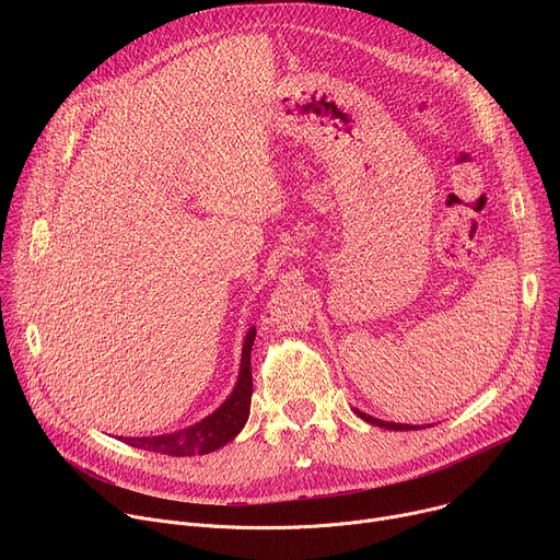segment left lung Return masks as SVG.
I'll return each mask as SVG.
<instances>
[{
	"label": "left lung",
	"instance_id": "1",
	"mask_svg": "<svg viewBox=\"0 0 560 560\" xmlns=\"http://www.w3.org/2000/svg\"><path fill=\"white\" fill-rule=\"evenodd\" d=\"M363 421H368V423H372V425H376V428H385V430H419L417 425H404V423H387V421H378V419H374V417H370V415H365V412H359V410H354Z\"/></svg>",
	"mask_w": 560,
	"mask_h": 560
}]
</instances>
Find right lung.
<instances>
[{
	"label": "right lung",
	"mask_w": 560,
	"mask_h": 560,
	"mask_svg": "<svg viewBox=\"0 0 560 560\" xmlns=\"http://www.w3.org/2000/svg\"><path fill=\"white\" fill-rule=\"evenodd\" d=\"M257 337V328H250L244 352H242V370H238L236 385L228 401L206 417L203 421L175 432V434H162V436H143V439H124L132 447L168 454V456H195V454H208L219 447H223L228 441H232L248 421L250 415V396H253V370H250V352Z\"/></svg>",
	"instance_id": "add662e5"
}]
</instances>
